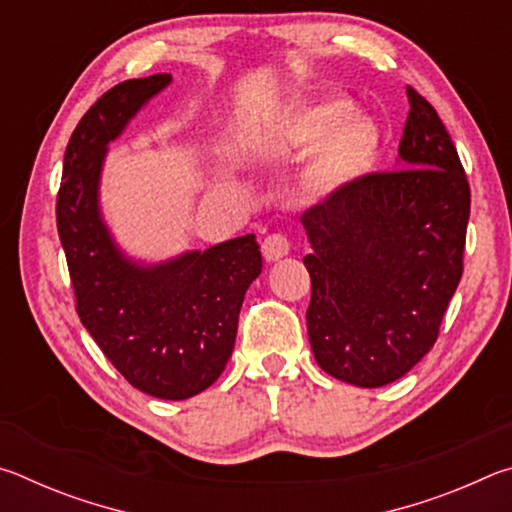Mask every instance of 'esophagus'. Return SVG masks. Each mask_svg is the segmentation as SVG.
<instances>
[{
    "mask_svg": "<svg viewBox=\"0 0 512 512\" xmlns=\"http://www.w3.org/2000/svg\"><path fill=\"white\" fill-rule=\"evenodd\" d=\"M289 239L284 235H268L264 241H262V255L268 264L277 262V259L287 257L289 255Z\"/></svg>",
    "mask_w": 512,
    "mask_h": 512,
    "instance_id": "1",
    "label": "esophagus"
}]
</instances>
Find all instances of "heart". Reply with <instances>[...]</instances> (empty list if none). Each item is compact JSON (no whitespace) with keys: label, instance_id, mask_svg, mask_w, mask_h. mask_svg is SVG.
<instances>
[{"label":"heart","instance_id":"obj_1","mask_svg":"<svg viewBox=\"0 0 512 512\" xmlns=\"http://www.w3.org/2000/svg\"><path fill=\"white\" fill-rule=\"evenodd\" d=\"M287 142L302 149H316L309 167L311 185L320 192H339L366 178L381 155V131L375 121L354 117V106L345 99H327L302 110L287 126Z\"/></svg>","mask_w":512,"mask_h":512}]
</instances>
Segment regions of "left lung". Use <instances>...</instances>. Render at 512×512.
I'll return each mask as SVG.
<instances>
[{
    "label": "left lung",
    "instance_id": "8db88e82",
    "mask_svg": "<svg viewBox=\"0 0 512 512\" xmlns=\"http://www.w3.org/2000/svg\"><path fill=\"white\" fill-rule=\"evenodd\" d=\"M406 97L395 171L370 173L300 219L311 352L359 388L404 377L433 348L463 275L470 185L438 112L411 88Z\"/></svg>",
    "mask_w": 512,
    "mask_h": 512
}]
</instances>
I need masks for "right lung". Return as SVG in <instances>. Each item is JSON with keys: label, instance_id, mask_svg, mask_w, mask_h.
Segmentation results:
<instances>
[{"label": "right lung", "instance_id": "right-lung-1", "mask_svg": "<svg viewBox=\"0 0 512 512\" xmlns=\"http://www.w3.org/2000/svg\"><path fill=\"white\" fill-rule=\"evenodd\" d=\"M171 81V74L124 81L85 112L65 149L56 223L76 311L101 352L137 391L189 400L228 363L262 255L255 235H244L146 262L112 235L101 207L108 146Z\"/></svg>", "mask_w": 512, "mask_h": 512}]
</instances>
